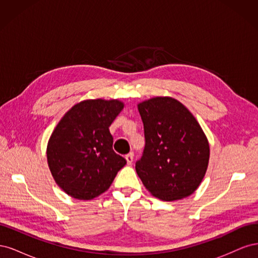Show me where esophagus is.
Here are the masks:
<instances>
[{
	"mask_svg": "<svg viewBox=\"0 0 258 258\" xmlns=\"http://www.w3.org/2000/svg\"><path fill=\"white\" fill-rule=\"evenodd\" d=\"M126 160L128 165H131L132 161H134V153H129L126 155Z\"/></svg>",
	"mask_w": 258,
	"mask_h": 258,
	"instance_id": "esophagus-1",
	"label": "esophagus"
}]
</instances>
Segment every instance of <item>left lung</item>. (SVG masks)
Returning a JSON list of instances; mask_svg holds the SVG:
<instances>
[{
	"label": "left lung",
	"instance_id": "1",
	"mask_svg": "<svg viewBox=\"0 0 258 258\" xmlns=\"http://www.w3.org/2000/svg\"><path fill=\"white\" fill-rule=\"evenodd\" d=\"M145 147L136 162L142 183L163 201L188 197L204 178L210 146L194 115L177 100L156 97L138 104Z\"/></svg>",
	"mask_w": 258,
	"mask_h": 258
}]
</instances>
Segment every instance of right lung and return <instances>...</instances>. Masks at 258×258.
<instances>
[{
	"label": "right lung",
	"mask_w": 258,
	"mask_h": 258,
	"mask_svg": "<svg viewBox=\"0 0 258 258\" xmlns=\"http://www.w3.org/2000/svg\"><path fill=\"white\" fill-rule=\"evenodd\" d=\"M122 108L118 100H85L69 110L52 131L48 167L69 196L80 200L98 197L127 163L113 151L108 129Z\"/></svg>",
	"instance_id": "right-lung-1"
}]
</instances>
